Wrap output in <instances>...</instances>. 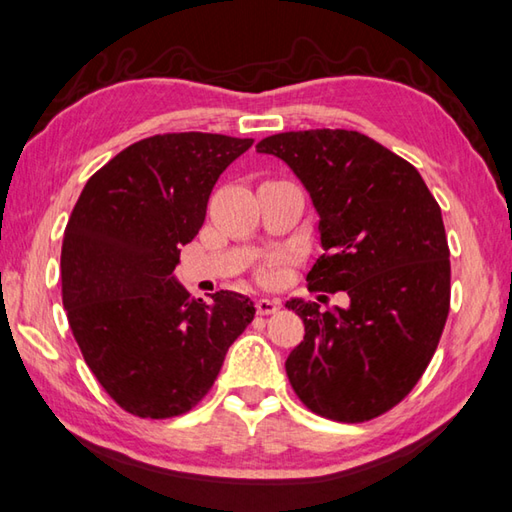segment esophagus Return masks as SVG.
<instances>
[{"mask_svg":"<svg viewBox=\"0 0 512 512\" xmlns=\"http://www.w3.org/2000/svg\"><path fill=\"white\" fill-rule=\"evenodd\" d=\"M279 310V299H257V315H273Z\"/></svg>","mask_w":512,"mask_h":512,"instance_id":"34e87169","label":"esophagus"}]
</instances>
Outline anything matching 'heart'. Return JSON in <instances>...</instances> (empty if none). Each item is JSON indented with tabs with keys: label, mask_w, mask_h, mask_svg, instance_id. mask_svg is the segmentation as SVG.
Wrapping results in <instances>:
<instances>
[{
	"label": "heart",
	"mask_w": 512,
	"mask_h": 512,
	"mask_svg": "<svg viewBox=\"0 0 512 512\" xmlns=\"http://www.w3.org/2000/svg\"><path fill=\"white\" fill-rule=\"evenodd\" d=\"M262 279H264V282H270V279H273V270L266 268L264 273H262Z\"/></svg>",
	"instance_id": "obj_1"
}]
</instances>
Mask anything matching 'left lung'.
Instances as JSON below:
<instances>
[{"label":"left lung","instance_id":"1","mask_svg":"<svg viewBox=\"0 0 512 512\" xmlns=\"http://www.w3.org/2000/svg\"><path fill=\"white\" fill-rule=\"evenodd\" d=\"M257 153L288 164L319 215L324 255L308 290H346L348 308L290 299L304 342L286 375L313 413L357 424L413 390L433 359L450 308L442 208L413 164L357 130L270 135ZM322 299V295H319Z\"/></svg>","mask_w":512,"mask_h":512}]
</instances>
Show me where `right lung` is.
I'll use <instances>...</instances> for the list:
<instances>
[{
    "label": "right lung",
    "instance_id": "right-lung-1",
    "mask_svg": "<svg viewBox=\"0 0 512 512\" xmlns=\"http://www.w3.org/2000/svg\"><path fill=\"white\" fill-rule=\"evenodd\" d=\"M253 139L166 133L130 144L88 179L62 244L68 324L97 382L130 415L177 417L202 399L253 322L246 295L190 297L173 270L219 175Z\"/></svg>",
    "mask_w": 512,
    "mask_h": 512
}]
</instances>
